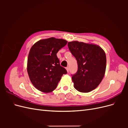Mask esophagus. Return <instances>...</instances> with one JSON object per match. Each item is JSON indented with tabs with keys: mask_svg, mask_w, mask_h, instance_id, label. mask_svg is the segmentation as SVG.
I'll list each match as a JSON object with an SVG mask.
<instances>
[{
	"mask_svg": "<svg viewBox=\"0 0 128 128\" xmlns=\"http://www.w3.org/2000/svg\"><path fill=\"white\" fill-rule=\"evenodd\" d=\"M66 69V70H67V72H69V67H67Z\"/></svg>",
	"mask_w": 128,
	"mask_h": 128,
	"instance_id": "1",
	"label": "esophagus"
}]
</instances>
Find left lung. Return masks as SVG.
I'll return each mask as SVG.
<instances>
[{"label": "left lung", "instance_id": "8db88e82", "mask_svg": "<svg viewBox=\"0 0 128 128\" xmlns=\"http://www.w3.org/2000/svg\"><path fill=\"white\" fill-rule=\"evenodd\" d=\"M68 46L78 64V70L72 76L74 86L80 92L94 90L101 83L105 74V52L97 45L78 41L68 42Z\"/></svg>", "mask_w": 128, "mask_h": 128}]
</instances>
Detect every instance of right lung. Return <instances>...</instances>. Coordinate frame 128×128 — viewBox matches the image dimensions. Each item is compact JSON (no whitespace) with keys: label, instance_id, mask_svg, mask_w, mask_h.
I'll list each match as a JSON object with an SVG mask.
<instances>
[{"label":"right lung","instance_id":"1","mask_svg":"<svg viewBox=\"0 0 128 128\" xmlns=\"http://www.w3.org/2000/svg\"><path fill=\"white\" fill-rule=\"evenodd\" d=\"M67 43L64 40L51 37L37 42L31 48L27 72L31 82L37 90L44 93L52 92L62 76L67 74L56 56L58 52Z\"/></svg>","mask_w":128,"mask_h":128}]
</instances>
